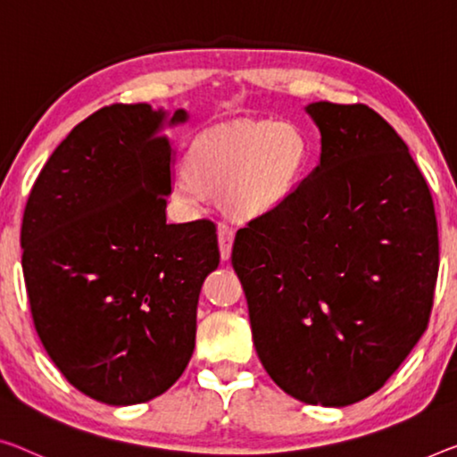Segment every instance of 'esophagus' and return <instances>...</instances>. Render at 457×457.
<instances>
[{
    "label": "esophagus",
    "mask_w": 457,
    "mask_h": 457,
    "mask_svg": "<svg viewBox=\"0 0 457 457\" xmlns=\"http://www.w3.org/2000/svg\"><path fill=\"white\" fill-rule=\"evenodd\" d=\"M233 241H235V230L220 222L219 224V247H220L222 259L230 257V251H233Z\"/></svg>",
    "instance_id": "1"
}]
</instances>
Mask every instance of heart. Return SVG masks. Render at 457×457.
Here are the masks:
<instances>
[{
  "label": "heart",
  "mask_w": 457,
  "mask_h": 457,
  "mask_svg": "<svg viewBox=\"0 0 457 457\" xmlns=\"http://www.w3.org/2000/svg\"><path fill=\"white\" fill-rule=\"evenodd\" d=\"M311 161L306 137L294 124L230 122L194 140L187 165L173 171V194L187 206L206 192H222V204L238 219L268 212L284 202Z\"/></svg>",
  "instance_id": "1"
}]
</instances>
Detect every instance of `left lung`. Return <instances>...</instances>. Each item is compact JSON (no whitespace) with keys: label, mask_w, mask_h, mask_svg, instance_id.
Instances as JSON below:
<instances>
[{"label":"left lung","mask_w":457,"mask_h":457,"mask_svg":"<svg viewBox=\"0 0 457 457\" xmlns=\"http://www.w3.org/2000/svg\"><path fill=\"white\" fill-rule=\"evenodd\" d=\"M320 163L238 228L257 355L286 395L347 406L380 390L425 333L439 270L429 186L366 104H308Z\"/></svg>","instance_id":"8db88e82"}]
</instances>
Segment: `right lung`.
Here are the masks:
<instances>
[{"label":"right lung","mask_w":457,"mask_h":457,"mask_svg":"<svg viewBox=\"0 0 457 457\" xmlns=\"http://www.w3.org/2000/svg\"><path fill=\"white\" fill-rule=\"evenodd\" d=\"M165 118L149 104H112L77 124L34 181L20 235L48 357L114 406L146 403L184 374L202 284L220 262L212 220L167 224ZM186 118L178 110L170 124Z\"/></svg>","instance_id":"obj_1"}]
</instances>
